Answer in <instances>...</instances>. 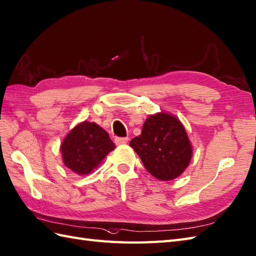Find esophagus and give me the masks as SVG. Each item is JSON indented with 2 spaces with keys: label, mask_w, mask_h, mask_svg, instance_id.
<instances>
[{
  "label": "esophagus",
  "mask_w": 256,
  "mask_h": 256,
  "mask_svg": "<svg viewBox=\"0 0 256 256\" xmlns=\"http://www.w3.org/2000/svg\"><path fill=\"white\" fill-rule=\"evenodd\" d=\"M128 140V138H114V142L116 145H124L126 144Z\"/></svg>",
  "instance_id": "34e87169"
}]
</instances>
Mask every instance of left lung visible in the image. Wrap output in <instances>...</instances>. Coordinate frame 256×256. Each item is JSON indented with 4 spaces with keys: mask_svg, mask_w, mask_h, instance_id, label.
Returning a JSON list of instances; mask_svg holds the SVG:
<instances>
[{
    "mask_svg": "<svg viewBox=\"0 0 256 256\" xmlns=\"http://www.w3.org/2000/svg\"><path fill=\"white\" fill-rule=\"evenodd\" d=\"M130 146L146 170L162 181L179 176L192 157L191 142L181 122L164 112L148 118L140 135L130 140Z\"/></svg>",
    "mask_w": 256,
    "mask_h": 256,
    "instance_id": "1",
    "label": "left lung"
}]
</instances>
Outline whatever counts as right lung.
Listing matches in <instances>:
<instances>
[{
  "instance_id": "1",
  "label": "right lung",
  "mask_w": 256,
  "mask_h": 256,
  "mask_svg": "<svg viewBox=\"0 0 256 256\" xmlns=\"http://www.w3.org/2000/svg\"><path fill=\"white\" fill-rule=\"evenodd\" d=\"M109 134L98 124L82 122L64 138L61 152L64 164L77 174H88L114 150Z\"/></svg>"
}]
</instances>
